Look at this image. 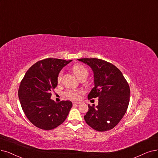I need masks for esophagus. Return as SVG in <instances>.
Returning <instances> with one entry per match:
<instances>
[{"label": "esophagus", "instance_id": "esophagus-1", "mask_svg": "<svg viewBox=\"0 0 158 158\" xmlns=\"http://www.w3.org/2000/svg\"><path fill=\"white\" fill-rule=\"evenodd\" d=\"M80 104V102H73V106H75V105H78V104Z\"/></svg>", "mask_w": 158, "mask_h": 158}]
</instances>
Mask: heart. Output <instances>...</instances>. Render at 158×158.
<instances>
[{"label": "heart", "instance_id": "obj_1", "mask_svg": "<svg viewBox=\"0 0 158 158\" xmlns=\"http://www.w3.org/2000/svg\"><path fill=\"white\" fill-rule=\"evenodd\" d=\"M73 71L74 74L77 77L80 78L82 77H87L88 71L87 69L83 65L77 64L73 66ZM62 78V72H60L58 76V81L60 82ZM65 94L67 97L71 99H78L80 98V94L82 93L81 90H74V89H68L65 91Z\"/></svg>", "mask_w": 158, "mask_h": 158}]
</instances>
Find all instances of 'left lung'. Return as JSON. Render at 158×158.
Returning <instances> with one entry per match:
<instances>
[{
    "mask_svg": "<svg viewBox=\"0 0 158 158\" xmlns=\"http://www.w3.org/2000/svg\"><path fill=\"white\" fill-rule=\"evenodd\" d=\"M93 71L94 84L88 98L98 97V105H88L84 116L94 130L105 131L114 128L127 111L130 97V87L123 73L114 65L98 58H81Z\"/></svg>",
    "mask_w": 158,
    "mask_h": 158,
    "instance_id": "left-lung-1",
    "label": "left lung"
}]
</instances>
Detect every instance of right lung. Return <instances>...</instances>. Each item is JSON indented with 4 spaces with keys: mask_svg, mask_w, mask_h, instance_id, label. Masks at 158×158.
<instances>
[{
    "mask_svg": "<svg viewBox=\"0 0 158 158\" xmlns=\"http://www.w3.org/2000/svg\"><path fill=\"white\" fill-rule=\"evenodd\" d=\"M72 60L47 58L37 61L25 74L19 88L18 95L22 109L36 127L52 130L66 119L73 104L69 100L56 103L51 91L58 85V76Z\"/></svg>",
    "mask_w": 158,
    "mask_h": 158,
    "instance_id": "1",
    "label": "right lung"
}]
</instances>
